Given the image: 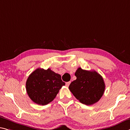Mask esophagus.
Wrapping results in <instances>:
<instances>
[{
	"label": "esophagus",
	"mask_w": 130,
	"mask_h": 130,
	"mask_svg": "<svg viewBox=\"0 0 130 130\" xmlns=\"http://www.w3.org/2000/svg\"><path fill=\"white\" fill-rule=\"evenodd\" d=\"M70 84H71V82H67V83H66V86H67V87H69Z\"/></svg>",
	"instance_id": "34e87169"
}]
</instances>
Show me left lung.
<instances>
[{
	"label": "left lung",
	"instance_id": "left-lung-1",
	"mask_svg": "<svg viewBox=\"0 0 130 130\" xmlns=\"http://www.w3.org/2000/svg\"><path fill=\"white\" fill-rule=\"evenodd\" d=\"M76 79L69 86L75 98L86 105L97 102L104 93L105 84L100 74L95 71L79 68L75 72Z\"/></svg>",
	"mask_w": 130,
	"mask_h": 130
}]
</instances>
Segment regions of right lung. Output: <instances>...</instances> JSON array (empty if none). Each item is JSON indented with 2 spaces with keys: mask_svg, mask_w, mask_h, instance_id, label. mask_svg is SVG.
Returning <instances> with one entry per match:
<instances>
[{
  "mask_svg": "<svg viewBox=\"0 0 130 130\" xmlns=\"http://www.w3.org/2000/svg\"><path fill=\"white\" fill-rule=\"evenodd\" d=\"M65 82L59 74L48 68H38L29 76L26 82V90L33 102L46 105L53 101Z\"/></svg>",
  "mask_w": 130,
  "mask_h": 130,
  "instance_id": "add662e5",
  "label": "right lung"
}]
</instances>
